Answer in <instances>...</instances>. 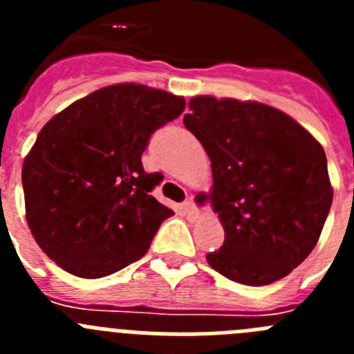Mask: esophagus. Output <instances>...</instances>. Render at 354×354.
Listing matches in <instances>:
<instances>
[{"label":"esophagus","mask_w":354,"mask_h":354,"mask_svg":"<svg viewBox=\"0 0 354 354\" xmlns=\"http://www.w3.org/2000/svg\"><path fill=\"white\" fill-rule=\"evenodd\" d=\"M180 209H183L184 216H186L187 220L193 221V220H196V218H198V216H200L198 207H196L193 200H187V202H184V204L180 205Z\"/></svg>","instance_id":"obj_1"}]
</instances>
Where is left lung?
<instances>
[{
	"label": "left lung",
	"instance_id": "1",
	"mask_svg": "<svg viewBox=\"0 0 354 354\" xmlns=\"http://www.w3.org/2000/svg\"><path fill=\"white\" fill-rule=\"evenodd\" d=\"M184 126L207 152L225 241L212 270L268 286L305 261L333 200L326 154L305 127L261 102L193 97Z\"/></svg>",
	"mask_w": 354,
	"mask_h": 354
}]
</instances>
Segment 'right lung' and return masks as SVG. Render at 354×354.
Wrapping results in <instances>:
<instances>
[{"instance_id":"1","label":"right lung","mask_w":354,"mask_h":354,"mask_svg":"<svg viewBox=\"0 0 354 354\" xmlns=\"http://www.w3.org/2000/svg\"><path fill=\"white\" fill-rule=\"evenodd\" d=\"M184 97L143 84L97 90L42 127L23 165L26 220L67 273L102 278L142 259L174 214L142 165L150 136L184 111Z\"/></svg>"}]
</instances>
